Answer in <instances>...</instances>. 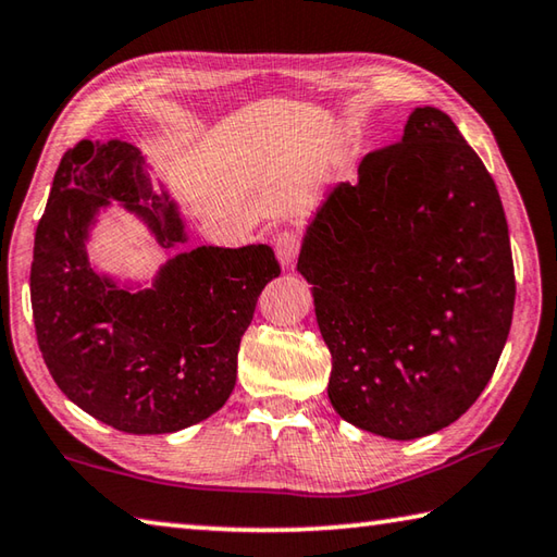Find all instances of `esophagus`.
<instances>
[{
    "label": "esophagus",
    "mask_w": 557,
    "mask_h": 557,
    "mask_svg": "<svg viewBox=\"0 0 557 557\" xmlns=\"http://www.w3.org/2000/svg\"><path fill=\"white\" fill-rule=\"evenodd\" d=\"M275 252H277V260L282 262V268L295 265L297 252H299V235L289 228L280 231L275 235Z\"/></svg>",
    "instance_id": "esophagus-1"
}]
</instances>
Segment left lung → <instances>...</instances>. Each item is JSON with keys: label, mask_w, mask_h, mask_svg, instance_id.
<instances>
[{"label": "left lung", "mask_w": 557, "mask_h": 557, "mask_svg": "<svg viewBox=\"0 0 557 557\" xmlns=\"http://www.w3.org/2000/svg\"><path fill=\"white\" fill-rule=\"evenodd\" d=\"M332 351L329 400L351 425L425 437L461 418L494 375L516 277L492 174L437 108L366 154L301 240Z\"/></svg>", "instance_id": "left-lung-1"}]
</instances>
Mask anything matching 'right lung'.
Returning <instances> with one entry per match:
<instances>
[{"instance_id":"1","label":"right lung","mask_w":557,"mask_h":557,"mask_svg":"<svg viewBox=\"0 0 557 557\" xmlns=\"http://www.w3.org/2000/svg\"><path fill=\"white\" fill-rule=\"evenodd\" d=\"M110 203L137 213L162 248L188 240L135 145L81 139L55 169L34 238L36 342L55 385L96 420L132 435L184 430L228 400L240 336L280 262L270 245H201L162 265L152 287H120L86 250Z\"/></svg>"}]
</instances>
